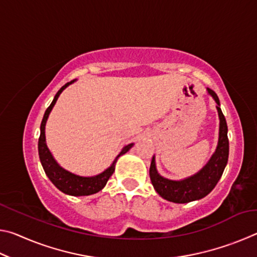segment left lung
I'll use <instances>...</instances> for the list:
<instances>
[{
	"label": "left lung",
	"instance_id": "obj_1",
	"mask_svg": "<svg viewBox=\"0 0 257 257\" xmlns=\"http://www.w3.org/2000/svg\"><path fill=\"white\" fill-rule=\"evenodd\" d=\"M208 95L216 103L217 115H219V139L215 152L212 154L207 163L195 175L187 177L185 179L171 180L161 176L156 169L155 155L153 156L150 168V177L152 185L161 197L169 202L185 204L194 201H198L205 197L214 188L217 181L224 171L228 163L229 156V141H228V127L227 121L220 107V101L217 95L212 89L206 88Z\"/></svg>",
	"mask_w": 257,
	"mask_h": 257
}]
</instances>
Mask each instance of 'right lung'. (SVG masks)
Returning a JSON list of instances; mask_svg holds the SVG:
<instances>
[{
	"mask_svg": "<svg viewBox=\"0 0 257 257\" xmlns=\"http://www.w3.org/2000/svg\"><path fill=\"white\" fill-rule=\"evenodd\" d=\"M75 81L76 79L71 80L70 82H67L66 85L61 87L59 92L55 94L51 105L47 107V110L45 111L44 116H43V120H42V123H41V136H40V139H38V154H40L42 167L44 169L46 176L49 177V179L52 181V184H53L56 188L64 194L70 195V196H88V195L98 193L99 190H102L104 187H105L108 178H110L113 175V172H114L116 161H118V159L121 155L125 154L130 149H132L134 146V143L123 146L122 150H121L120 153L116 155V158L114 159V161H113L110 167L105 169L103 172L98 173L96 176L84 177V176L76 175V173H72L70 171L66 170V169L61 167V165L56 162L54 156L52 155L51 151L46 145V137H45L46 121L49 119V115L52 111V108L54 107L61 93H62L68 86L73 84Z\"/></svg>",
	"mask_w": 257,
	"mask_h": 257,
	"instance_id": "right-lung-1",
	"label": "right lung"
}]
</instances>
